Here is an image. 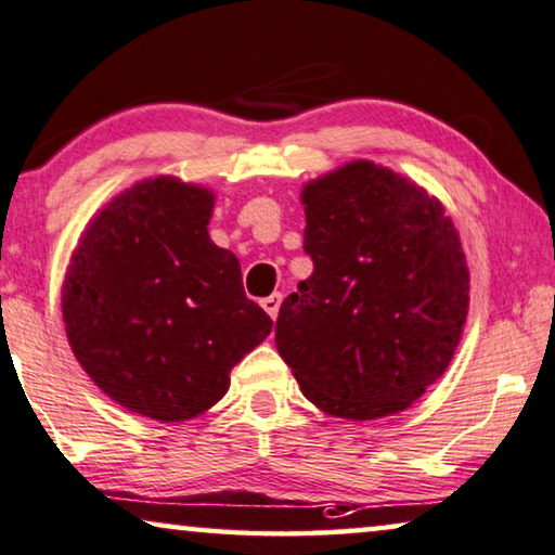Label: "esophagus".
Instances as JSON below:
<instances>
[{
  "label": "esophagus",
  "mask_w": 555,
  "mask_h": 555,
  "mask_svg": "<svg viewBox=\"0 0 555 555\" xmlns=\"http://www.w3.org/2000/svg\"><path fill=\"white\" fill-rule=\"evenodd\" d=\"M261 306L271 319H276L279 317V306H281V294H271V296H267V299H261Z\"/></svg>",
  "instance_id": "1"
}]
</instances>
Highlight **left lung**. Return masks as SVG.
<instances>
[{
  "label": "left lung",
  "instance_id": "1",
  "mask_svg": "<svg viewBox=\"0 0 555 555\" xmlns=\"http://www.w3.org/2000/svg\"><path fill=\"white\" fill-rule=\"evenodd\" d=\"M301 202L313 274L279 309L281 359L331 416L403 411L449 366L466 321L456 229L434 196L371 162L317 179Z\"/></svg>",
  "mask_w": 555,
  "mask_h": 555
}]
</instances>
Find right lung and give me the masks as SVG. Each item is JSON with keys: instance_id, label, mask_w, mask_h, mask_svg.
I'll list each match as a JSON object with an SVG mask.
<instances>
[{"instance_id": "add662e5", "label": "right lung", "mask_w": 555, "mask_h": 555, "mask_svg": "<svg viewBox=\"0 0 555 555\" xmlns=\"http://www.w3.org/2000/svg\"><path fill=\"white\" fill-rule=\"evenodd\" d=\"M211 209L202 186L146 179L99 211L64 281L74 357L106 396L167 424L211 409L274 324L211 244Z\"/></svg>"}]
</instances>
